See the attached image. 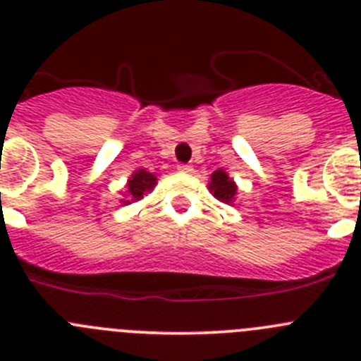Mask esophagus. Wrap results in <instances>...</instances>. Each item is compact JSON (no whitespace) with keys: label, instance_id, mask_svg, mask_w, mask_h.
<instances>
[{"label":"esophagus","instance_id":"34e87169","mask_svg":"<svg viewBox=\"0 0 361 361\" xmlns=\"http://www.w3.org/2000/svg\"><path fill=\"white\" fill-rule=\"evenodd\" d=\"M177 170L183 171V173H191V171H193V166H190V164H178Z\"/></svg>","mask_w":361,"mask_h":361}]
</instances>
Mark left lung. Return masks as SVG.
I'll return each mask as SVG.
<instances>
[{"label": "left lung", "instance_id": "8db88e82", "mask_svg": "<svg viewBox=\"0 0 361 361\" xmlns=\"http://www.w3.org/2000/svg\"><path fill=\"white\" fill-rule=\"evenodd\" d=\"M208 188L213 193V197H215L216 200H220V202L231 206V204L235 202V199H237V184H235V180H233L224 170L213 171L212 177H209Z\"/></svg>", "mask_w": 361, "mask_h": 361}]
</instances>
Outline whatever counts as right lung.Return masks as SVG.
Returning a JSON list of instances; mask_svg holds the SVG:
<instances>
[{"label": "right lung", "instance_id": "1", "mask_svg": "<svg viewBox=\"0 0 361 361\" xmlns=\"http://www.w3.org/2000/svg\"><path fill=\"white\" fill-rule=\"evenodd\" d=\"M157 186V175L149 173L146 168H137L132 175H130L128 183L124 186L123 197L121 202L123 204H132L141 200L145 193H149L153 188Z\"/></svg>", "mask_w": 361, "mask_h": 361}]
</instances>
